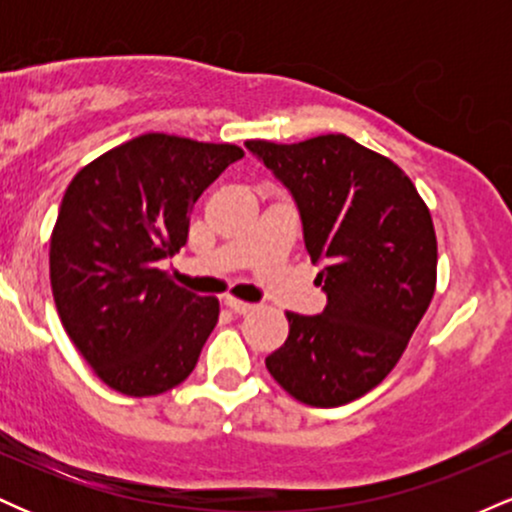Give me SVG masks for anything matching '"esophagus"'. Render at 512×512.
Returning a JSON list of instances; mask_svg holds the SVG:
<instances>
[{
	"label": "esophagus",
	"mask_w": 512,
	"mask_h": 512,
	"mask_svg": "<svg viewBox=\"0 0 512 512\" xmlns=\"http://www.w3.org/2000/svg\"><path fill=\"white\" fill-rule=\"evenodd\" d=\"M226 308L231 310V313H236V315H245V313H250V310L255 308V305L245 303V301H238V298H226Z\"/></svg>",
	"instance_id": "obj_1"
}]
</instances>
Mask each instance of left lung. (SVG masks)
I'll return each instance as SVG.
<instances>
[{
	"instance_id": "left-lung-1",
	"label": "left lung",
	"mask_w": 512,
	"mask_h": 512,
	"mask_svg": "<svg viewBox=\"0 0 512 512\" xmlns=\"http://www.w3.org/2000/svg\"><path fill=\"white\" fill-rule=\"evenodd\" d=\"M245 149L296 202L327 296L320 315L286 313L289 339L264 363L298 402L342 407L383 383L428 310L438 264L431 214L390 158L344 134Z\"/></svg>"
}]
</instances>
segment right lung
Wrapping results in <instances>:
<instances>
[{"instance_id": "1", "label": "right lung", "mask_w": 512, "mask_h": 512, "mask_svg": "<svg viewBox=\"0 0 512 512\" xmlns=\"http://www.w3.org/2000/svg\"><path fill=\"white\" fill-rule=\"evenodd\" d=\"M243 156L233 144L142 134L88 163L64 192L52 296L88 366L122 395H161L195 370L219 301L173 284L158 262L180 252L199 195Z\"/></svg>"}]
</instances>
